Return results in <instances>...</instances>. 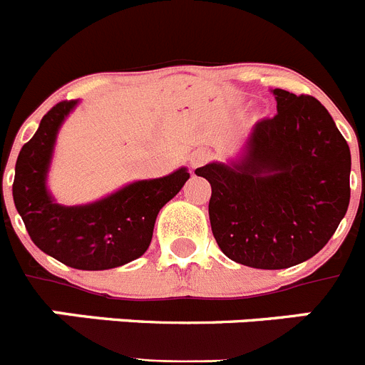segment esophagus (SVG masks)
<instances>
[{"mask_svg":"<svg viewBox=\"0 0 365 365\" xmlns=\"http://www.w3.org/2000/svg\"><path fill=\"white\" fill-rule=\"evenodd\" d=\"M208 159H210V153H208V151L197 150V151H193L192 157H190V164H192L193 170H197V168H201Z\"/></svg>","mask_w":365,"mask_h":365,"instance_id":"obj_1","label":"esophagus"}]
</instances>
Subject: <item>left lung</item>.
I'll return each mask as SVG.
<instances>
[{"label":"left lung","instance_id":"1","mask_svg":"<svg viewBox=\"0 0 365 365\" xmlns=\"http://www.w3.org/2000/svg\"><path fill=\"white\" fill-rule=\"evenodd\" d=\"M278 115L259 120L228 163L197 168L212 186L219 248L252 269H289L333 237L349 206L351 151L327 109L272 89Z\"/></svg>","mask_w":365,"mask_h":365}]
</instances>
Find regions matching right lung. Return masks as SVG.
Listing matches in <instances>:
<instances>
[{"mask_svg": "<svg viewBox=\"0 0 365 365\" xmlns=\"http://www.w3.org/2000/svg\"><path fill=\"white\" fill-rule=\"evenodd\" d=\"M76 106L78 100H66L41 118L16 160L12 197L41 252L73 269H115L146 252L160 208L180 192L190 173L182 166L159 179L135 180L95 202L60 205L47 188V175L58 131Z\"/></svg>", "mask_w": 365, "mask_h": 365, "instance_id": "right-lung-1", "label": "right lung"}]
</instances>
